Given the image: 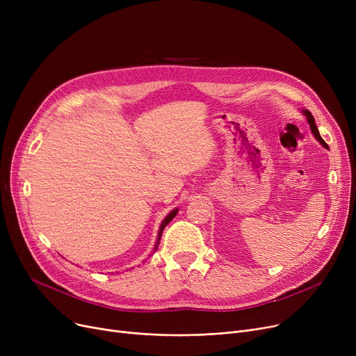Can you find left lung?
<instances>
[{
  "instance_id": "obj_1",
  "label": "left lung",
  "mask_w": 356,
  "mask_h": 356,
  "mask_svg": "<svg viewBox=\"0 0 356 356\" xmlns=\"http://www.w3.org/2000/svg\"><path fill=\"white\" fill-rule=\"evenodd\" d=\"M302 112H303V115L306 117V120H307V122H309V125H310L312 133H313V136L316 137V140L319 141L323 147H326V148H327V144H326V143L323 141V138L321 137V134H319V129H317V127H316V124H314V118H313V115H312V112H310L309 109H303Z\"/></svg>"
}]
</instances>
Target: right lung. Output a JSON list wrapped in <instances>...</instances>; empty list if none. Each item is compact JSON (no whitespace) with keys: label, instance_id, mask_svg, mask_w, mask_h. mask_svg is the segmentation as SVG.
<instances>
[{"label":"right lung","instance_id":"1","mask_svg":"<svg viewBox=\"0 0 356 356\" xmlns=\"http://www.w3.org/2000/svg\"><path fill=\"white\" fill-rule=\"evenodd\" d=\"M177 212H179V209L176 208V209H173L170 213H168L164 219H163V222H161V225H160V229H159V234H157V241H156V247H154V251H157V248H159V244H160V239H161V235H163V231H164V228H165V225L168 222H170L176 215H177Z\"/></svg>","mask_w":356,"mask_h":356}]
</instances>
